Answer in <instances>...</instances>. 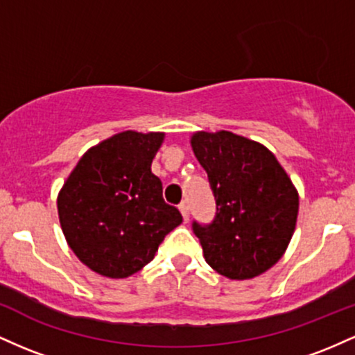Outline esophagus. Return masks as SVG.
I'll use <instances>...</instances> for the list:
<instances>
[{
    "mask_svg": "<svg viewBox=\"0 0 355 355\" xmlns=\"http://www.w3.org/2000/svg\"><path fill=\"white\" fill-rule=\"evenodd\" d=\"M178 209H180V211H182L183 220H185V222H189V218H190V207L187 205L185 202H182L180 205H178Z\"/></svg>",
    "mask_w": 355,
    "mask_h": 355,
    "instance_id": "obj_1",
    "label": "esophagus"
}]
</instances>
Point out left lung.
<instances>
[{"label":"left lung","mask_w":355,"mask_h":355,"mask_svg":"<svg viewBox=\"0 0 355 355\" xmlns=\"http://www.w3.org/2000/svg\"><path fill=\"white\" fill-rule=\"evenodd\" d=\"M191 146L215 198L214 220L191 222L207 263L234 280L263 274L294 235L295 187L274 155L248 138L200 132Z\"/></svg>","instance_id":"8db88e82"}]
</instances>
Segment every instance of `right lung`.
Here are the masks:
<instances>
[{"label": "right lung", "mask_w": 355, "mask_h": 355, "mask_svg": "<svg viewBox=\"0 0 355 355\" xmlns=\"http://www.w3.org/2000/svg\"><path fill=\"white\" fill-rule=\"evenodd\" d=\"M164 133L123 132L89 148L58 195L61 230L85 266L105 277H128L152 262L182 223L150 166Z\"/></svg>", "instance_id": "1"}]
</instances>
